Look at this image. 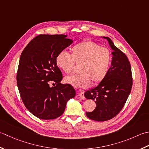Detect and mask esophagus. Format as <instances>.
Wrapping results in <instances>:
<instances>
[{"label": "esophagus", "mask_w": 149, "mask_h": 149, "mask_svg": "<svg viewBox=\"0 0 149 149\" xmlns=\"http://www.w3.org/2000/svg\"><path fill=\"white\" fill-rule=\"evenodd\" d=\"M84 93H85V91L84 90H80V91H79V97H80V98H81V99H84L85 98V96H84Z\"/></svg>", "instance_id": "obj_1"}]
</instances>
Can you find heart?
<instances>
[{"mask_svg": "<svg viewBox=\"0 0 149 149\" xmlns=\"http://www.w3.org/2000/svg\"><path fill=\"white\" fill-rule=\"evenodd\" d=\"M71 54L62 51L56 57V64L69 73L75 63L80 65V73L71 74L65 78L66 83L78 88H86L91 83L97 84L104 80L110 68L112 56L108 49L92 41L84 42L74 45Z\"/></svg>", "mask_w": 149, "mask_h": 149, "instance_id": "heart-1", "label": "heart"}]
</instances>
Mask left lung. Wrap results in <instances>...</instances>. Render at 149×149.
I'll return each instance as SVG.
<instances>
[{
    "label": "left lung",
    "mask_w": 149,
    "mask_h": 149,
    "mask_svg": "<svg viewBox=\"0 0 149 149\" xmlns=\"http://www.w3.org/2000/svg\"><path fill=\"white\" fill-rule=\"evenodd\" d=\"M101 38L108 41L113 51L111 68L104 80L84 93L87 99H91L96 103L95 110L86 113V116L98 121L109 120L120 113L132 86L131 67L127 56L115 46L110 38Z\"/></svg>",
    "instance_id": "left-lung-1"
}]
</instances>
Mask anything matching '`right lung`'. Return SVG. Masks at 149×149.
<instances>
[{"mask_svg":"<svg viewBox=\"0 0 149 149\" xmlns=\"http://www.w3.org/2000/svg\"><path fill=\"white\" fill-rule=\"evenodd\" d=\"M65 35H40L29 42L21 54L17 81L27 109L42 120L61 116L67 102L74 98L70 84H61L62 74L56 64L58 54L72 43ZM56 86L50 87V81Z\"/></svg>","mask_w":149,"mask_h":149,"instance_id":"right-lung-1","label":"right lung"}]
</instances>
